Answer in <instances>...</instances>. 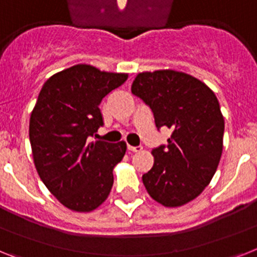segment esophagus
<instances>
[{
  "label": "esophagus",
  "mask_w": 257,
  "mask_h": 257,
  "mask_svg": "<svg viewBox=\"0 0 257 257\" xmlns=\"http://www.w3.org/2000/svg\"><path fill=\"white\" fill-rule=\"evenodd\" d=\"M128 150H131V152H141L142 150V146L141 145H137V146H132V145H128Z\"/></svg>",
  "instance_id": "34e87169"
}]
</instances>
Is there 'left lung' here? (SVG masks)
<instances>
[{"label": "left lung", "instance_id": "8db88e82", "mask_svg": "<svg viewBox=\"0 0 257 257\" xmlns=\"http://www.w3.org/2000/svg\"><path fill=\"white\" fill-rule=\"evenodd\" d=\"M132 94L150 107L158 131H172L166 145L153 149L154 166L142 176L144 185L162 205H184L218 167L225 131L218 100L205 83L174 70L140 73Z\"/></svg>", "mask_w": 257, "mask_h": 257}]
</instances>
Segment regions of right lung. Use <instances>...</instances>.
<instances>
[{"label": "right lung", "instance_id": "right-lung-1", "mask_svg": "<svg viewBox=\"0 0 257 257\" xmlns=\"http://www.w3.org/2000/svg\"><path fill=\"white\" fill-rule=\"evenodd\" d=\"M126 74L75 65L43 85L30 118V142L38 174L66 208L91 212L108 197L112 170L126 144L91 141L104 125L99 105Z\"/></svg>", "mask_w": 257, "mask_h": 257}]
</instances>
